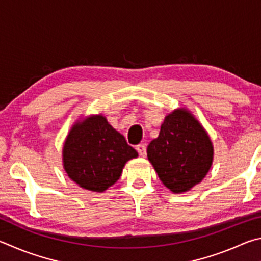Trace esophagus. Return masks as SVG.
Segmentation results:
<instances>
[{"label":"esophagus","mask_w":261,"mask_h":261,"mask_svg":"<svg viewBox=\"0 0 261 261\" xmlns=\"http://www.w3.org/2000/svg\"><path fill=\"white\" fill-rule=\"evenodd\" d=\"M136 150H138V152L141 157H144L145 154H147V149H145V145L144 144H138L136 145Z\"/></svg>","instance_id":"34e87169"}]
</instances>
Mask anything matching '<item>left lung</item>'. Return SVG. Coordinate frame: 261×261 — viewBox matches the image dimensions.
I'll return each mask as SVG.
<instances>
[{
  "label": "left lung",
  "instance_id": "left-lung-1",
  "mask_svg": "<svg viewBox=\"0 0 261 261\" xmlns=\"http://www.w3.org/2000/svg\"><path fill=\"white\" fill-rule=\"evenodd\" d=\"M148 159L166 188L174 194L202 182L213 163L214 149L207 132L188 109L168 113L157 139L149 143Z\"/></svg>",
  "mask_w": 261,
  "mask_h": 261
}]
</instances>
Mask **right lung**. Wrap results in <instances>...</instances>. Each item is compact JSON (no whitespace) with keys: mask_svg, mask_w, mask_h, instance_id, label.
I'll return each instance as SVG.
<instances>
[{"mask_svg":"<svg viewBox=\"0 0 261 261\" xmlns=\"http://www.w3.org/2000/svg\"><path fill=\"white\" fill-rule=\"evenodd\" d=\"M62 156L72 181L86 190L103 193L118 181L125 164L139 153L103 114H93L72 126Z\"/></svg>","mask_w":261,"mask_h":261,"instance_id":"add662e5","label":"right lung"}]
</instances>
